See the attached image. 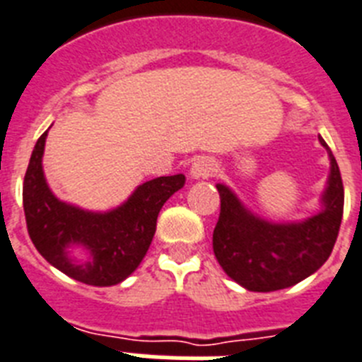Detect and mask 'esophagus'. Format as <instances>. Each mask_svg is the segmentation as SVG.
<instances>
[{"label":"esophagus","mask_w":362,"mask_h":362,"mask_svg":"<svg viewBox=\"0 0 362 362\" xmlns=\"http://www.w3.org/2000/svg\"><path fill=\"white\" fill-rule=\"evenodd\" d=\"M217 173V163L215 160L208 156H199L195 162L191 163L189 176L193 180H200V178H209Z\"/></svg>","instance_id":"esophagus-1"}]
</instances>
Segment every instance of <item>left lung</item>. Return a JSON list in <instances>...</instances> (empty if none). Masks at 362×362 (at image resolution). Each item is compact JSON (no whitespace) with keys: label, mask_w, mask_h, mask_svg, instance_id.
Here are the masks:
<instances>
[{"label":"left lung","mask_w":362,"mask_h":362,"mask_svg":"<svg viewBox=\"0 0 362 362\" xmlns=\"http://www.w3.org/2000/svg\"><path fill=\"white\" fill-rule=\"evenodd\" d=\"M329 156V175L322 193L320 211L303 221L274 223L252 214L224 184H217L221 215L214 230V252L218 265L233 281L254 293L293 287L315 274L329 257L344 209V187L337 160Z\"/></svg>","instance_id":"8db88e82"}]
</instances>
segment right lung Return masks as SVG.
Instances as JSON below:
<instances>
[{
    "label": "right lung",
    "mask_w": 362,
    "mask_h": 362,
    "mask_svg": "<svg viewBox=\"0 0 362 362\" xmlns=\"http://www.w3.org/2000/svg\"><path fill=\"white\" fill-rule=\"evenodd\" d=\"M45 138L47 130L36 141L23 178V211L33 245L54 269L77 281L95 287L121 284L145 257L160 209L184 187L186 176L153 178L117 208L90 211L57 199L47 186L42 167Z\"/></svg>",
    "instance_id": "obj_1"
}]
</instances>
